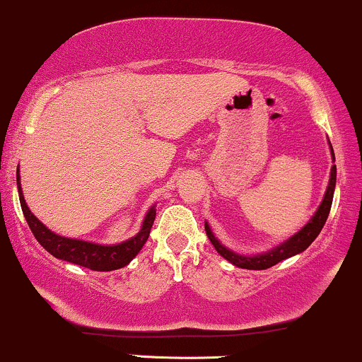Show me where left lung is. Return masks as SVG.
<instances>
[{"mask_svg": "<svg viewBox=\"0 0 362 362\" xmlns=\"http://www.w3.org/2000/svg\"><path fill=\"white\" fill-rule=\"evenodd\" d=\"M332 149V146H329ZM332 158L335 160L333 156V149H332ZM335 182H337V166H332V172H329V182H328V187L327 192H325L323 201H321L320 208L315 213V216L309 220V223L304 226L303 230L292 235L291 239L285 240L284 244L276 245L275 249L272 251L264 252V254H256V256H242V254H237L230 249H226L225 245H221V242L213 235L211 228H209L208 223H204L206 228V235L208 239L211 240V244L214 245L218 254L223 256L226 261H230L233 266H239V268H245V269H266V268H272L280 261L287 259V257L296 256V254L305 251L309 245L313 244V240L320 235L321 228H323L325 221H327L328 214H329V208H332V201H333V192H335Z\"/></svg>", "mask_w": 362, "mask_h": 362, "instance_id": "1", "label": "left lung"}]
</instances>
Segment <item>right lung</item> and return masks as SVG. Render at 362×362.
<instances>
[{
  "instance_id": "right-lung-1",
  "label": "right lung",
  "mask_w": 362,
  "mask_h": 362,
  "mask_svg": "<svg viewBox=\"0 0 362 362\" xmlns=\"http://www.w3.org/2000/svg\"><path fill=\"white\" fill-rule=\"evenodd\" d=\"M17 187L23 216H25L29 228L33 230L35 240H37L47 252L53 254L54 257H58V259L84 266V268L94 269V272H113V269L123 268V266L129 264L130 261L137 256L139 251H141L142 245L146 244V240H148L151 226H153L154 218H156V209H154L153 206L148 211V214H146L137 235L117 245H101L94 244V242L69 239V237H62L58 235V233L51 232L47 226L42 225L41 221L30 213L29 206H27V202L22 196L18 173Z\"/></svg>"
}]
</instances>
